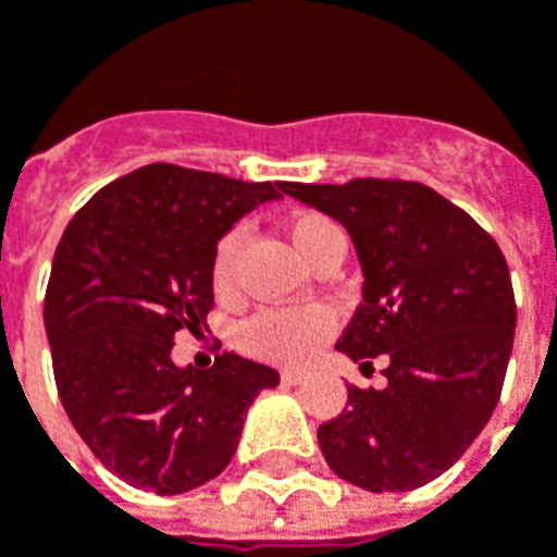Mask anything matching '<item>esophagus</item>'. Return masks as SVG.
Wrapping results in <instances>:
<instances>
[{
	"label": "esophagus",
	"instance_id": "esophagus-1",
	"mask_svg": "<svg viewBox=\"0 0 557 557\" xmlns=\"http://www.w3.org/2000/svg\"><path fill=\"white\" fill-rule=\"evenodd\" d=\"M280 379H283V385H301L304 379H307V373H304V370H283Z\"/></svg>",
	"mask_w": 557,
	"mask_h": 557
}]
</instances>
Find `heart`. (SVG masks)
Masks as SVG:
<instances>
[{
	"label": "heart",
	"mask_w": 557,
	"mask_h": 557,
	"mask_svg": "<svg viewBox=\"0 0 557 557\" xmlns=\"http://www.w3.org/2000/svg\"><path fill=\"white\" fill-rule=\"evenodd\" d=\"M283 232L289 238L292 250L301 256L310 268L322 265L346 250V235L322 211H295L283 223ZM242 247V230H230L220 235L211 253V289L218 298L235 295V259ZM337 319L322 304L310 307H286V310H262L253 319H247L238 334L244 351L256 358L277 363H301L313 355L331 334Z\"/></svg>",
	"instance_id": "heart-1"
}]
</instances>
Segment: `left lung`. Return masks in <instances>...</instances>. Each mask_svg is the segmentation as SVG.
<instances>
[{"label": "left lung", "instance_id": "obj_1", "mask_svg": "<svg viewBox=\"0 0 557 557\" xmlns=\"http://www.w3.org/2000/svg\"><path fill=\"white\" fill-rule=\"evenodd\" d=\"M286 194L349 230L363 304L337 349L387 387H349L319 426L334 474L370 492H409L454 466L502 397L516 301L502 247L471 214L406 178L286 182Z\"/></svg>", "mask_w": 557, "mask_h": 557}]
</instances>
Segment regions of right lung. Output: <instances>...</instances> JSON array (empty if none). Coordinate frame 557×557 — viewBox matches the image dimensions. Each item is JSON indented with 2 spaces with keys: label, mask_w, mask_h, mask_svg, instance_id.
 Instances as JSON below:
<instances>
[{
  "label": "right lung",
  "mask_w": 557,
  "mask_h": 557,
  "mask_svg": "<svg viewBox=\"0 0 557 557\" xmlns=\"http://www.w3.org/2000/svg\"><path fill=\"white\" fill-rule=\"evenodd\" d=\"M286 182L148 163L101 187L55 247L44 325L67 418L115 478L178 495L218 478L244 414L277 370L223 351L178 370L172 339L214 307L211 253L232 223Z\"/></svg>",
  "instance_id": "obj_1"
}]
</instances>
